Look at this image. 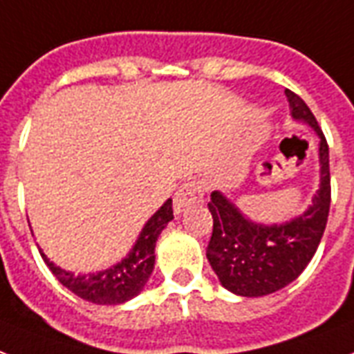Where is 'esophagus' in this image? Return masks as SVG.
I'll use <instances>...</instances> for the list:
<instances>
[{
	"mask_svg": "<svg viewBox=\"0 0 354 354\" xmlns=\"http://www.w3.org/2000/svg\"><path fill=\"white\" fill-rule=\"evenodd\" d=\"M204 198V187L201 182H187L178 189L174 195V213L185 212L187 207L195 206Z\"/></svg>",
	"mask_w": 354,
	"mask_h": 354,
	"instance_id": "esophagus-1",
	"label": "esophagus"
}]
</instances>
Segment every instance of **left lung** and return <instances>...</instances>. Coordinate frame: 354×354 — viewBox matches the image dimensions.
Returning <instances> with one entry per match:
<instances>
[{
    "label": "left lung",
    "mask_w": 354,
    "mask_h": 354,
    "mask_svg": "<svg viewBox=\"0 0 354 354\" xmlns=\"http://www.w3.org/2000/svg\"><path fill=\"white\" fill-rule=\"evenodd\" d=\"M291 117L308 124L319 137V189L312 206L282 225H260L245 217L219 191L207 204L213 217L206 256L226 290L241 297H261L282 290L314 258L330 209L328 145L314 113L301 96L286 88Z\"/></svg>",
    "instance_id": "obj_1"
}]
</instances>
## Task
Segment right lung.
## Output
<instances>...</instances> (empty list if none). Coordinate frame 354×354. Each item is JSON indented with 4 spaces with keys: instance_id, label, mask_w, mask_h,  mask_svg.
Returning a JSON list of instances; mask_svg holds the SVG:
<instances>
[{
    "instance_id": "1",
    "label": "right lung",
    "mask_w": 354,
    "mask_h": 354,
    "mask_svg": "<svg viewBox=\"0 0 354 354\" xmlns=\"http://www.w3.org/2000/svg\"><path fill=\"white\" fill-rule=\"evenodd\" d=\"M172 219H174L172 201L169 198L148 219L147 225L142 226L141 234L137 237L133 249L129 250V254L122 261L98 273L74 274L48 260V256L42 250H40V256L44 258L51 273L55 274V279L81 299L94 304H122L139 295L147 280L150 279L153 261H156V254H153L156 241L161 230Z\"/></svg>"
}]
</instances>
